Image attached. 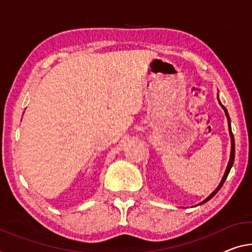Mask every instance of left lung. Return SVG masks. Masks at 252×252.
I'll list each match as a JSON object with an SVG mask.
<instances>
[{"label":"left lung","instance_id":"obj_1","mask_svg":"<svg viewBox=\"0 0 252 252\" xmlns=\"http://www.w3.org/2000/svg\"><path fill=\"white\" fill-rule=\"evenodd\" d=\"M219 102H220V100H219ZM220 106H222V108L224 109V111H225V115H226V117H227V123H229V130H230V135H231V157H230V161H229V164H227V168H226V171H225V173H224V176H223V179H222V181H220V184L219 185V187L216 188V190H214L213 191L210 196L207 197L206 199L204 200L203 203H200V204H204V203H206V202H208V200H210L211 198H213V197H214L215 195H216V192H218L220 188H222V186H223V184H224V181L226 180V178H227V176H229V173H230V170H231V168H232V165H233V162H234V156H235V146H234V137H233V134H232V129H231V124H230V117H229V114H227V110L225 109V107L223 106L222 103L220 102Z\"/></svg>","mask_w":252,"mask_h":252}]
</instances>
